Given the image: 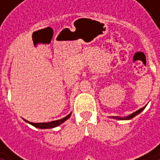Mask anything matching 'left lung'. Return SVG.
I'll return each mask as SVG.
<instances>
[{
  "mask_svg": "<svg viewBox=\"0 0 160 160\" xmlns=\"http://www.w3.org/2000/svg\"><path fill=\"white\" fill-rule=\"evenodd\" d=\"M146 107V106H145ZM145 107L142 108H140V109H138L137 111H135V112H133V113H132L131 115H129V116H127V117H126V118H118V117H112L113 118H117V119H120V120H128V119H132V118H134L135 116H137L138 114H140L143 109L145 108Z\"/></svg>",
  "mask_w": 160,
  "mask_h": 160,
  "instance_id": "1",
  "label": "left lung"
}]
</instances>
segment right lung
<instances>
[{
    "mask_svg": "<svg viewBox=\"0 0 160 160\" xmlns=\"http://www.w3.org/2000/svg\"><path fill=\"white\" fill-rule=\"evenodd\" d=\"M71 113L68 114L67 117H65L61 119L56 120V121H52V122H49V123H32V122H29L28 120L25 119V121L27 123H29L30 125L34 126V127H37V128H40V129H48V128H53V127H56V126L61 125L63 122H65L66 120H68L70 118Z\"/></svg>",
    "mask_w": 160,
    "mask_h": 160,
    "instance_id": "add662e5",
    "label": "right lung"
}]
</instances>
